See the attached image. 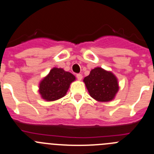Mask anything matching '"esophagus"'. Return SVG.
<instances>
[{
  "label": "esophagus",
  "mask_w": 154,
  "mask_h": 154,
  "mask_svg": "<svg viewBox=\"0 0 154 154\" xmlns=\"http://www.w3.org/2000/svg\"><path fill=\"white\" fill-rule=\"evenodd\" d=\"M77 80H81L82 78H83V76H82V74H77Z\"/></svg>",
  "instance_id": "obj_1"
}]
</instances>
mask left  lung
<instances>
[{"label": "left lung", "instance_id": "obj_1", "mask_svg": "<svg viewBox=\"0 0 154 154\" xmlns=\"http://www.w3.org/2000/svg\"><path fill=\"white\" fill-rule=\"evenodd\" d=\"M83 82L90 96L101 102L112 101L119 90L116 76L98 67L92 69L89 75L83 79Z\"/></svg>", "mask_w": 154, "mask_h": 154}]
</instances>
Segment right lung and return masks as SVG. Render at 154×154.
Wrapping results in <instances>:
<instances>
[{
    "label": "right lung",
    "instance_id": "obj_1",
    "mask_svg": "<svg viewBox=\"0 0 154 154\" xmlns=\"http://www.w3.org/2000/svg\"><path fill=\"white\" fill-rule=\"evenodd\" d=\"M75 80L71 73L62 68H53L39 84V92L43 99L53 101L66 95L70 84Z\"/></svg>",
    "mask_w": 154,
    "mask_h": 154
}]
</instances>
